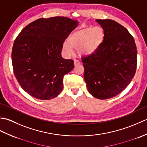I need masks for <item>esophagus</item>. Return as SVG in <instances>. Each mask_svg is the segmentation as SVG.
I'll list each match as a JSON object with an SVG mask.
<instances>
[{
    "mask_svg": "<svg viewBox=\"0 0 147 147\" xmlns=\"http://www.w3.org/2000/svg\"><path fill=\"white\" fill-rule=\"evenodd\" d=\"M74 65H75V66H76V65L80 64V62L79 61H78V60H74Z\"/></svg>",
    "mask_w": 147,
    "mask_h": 147,
    "instance_id": "1",
    "label": "esophagus"
}]
</instances>
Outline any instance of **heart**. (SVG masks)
Instances as JSON below:
<instances>
[{
  "mask_svg": "<svg viewBox=\"0 0 147 147\" xmlns=\"http://www.w3.org/2000/svg\"><path fill=\"white\" fill-rule=\"evenodd\" d=\"M105 38V32L101 26L85 27L72 33L63 45V51L70 55L73 48L77 49L80 56L84 57L94 55L100 48Z\"/></svg>",
  "mask_w": 147,
  "mask_h": 147,
  "instance_id": "1",
  "label": "heart"
}]
</instances>
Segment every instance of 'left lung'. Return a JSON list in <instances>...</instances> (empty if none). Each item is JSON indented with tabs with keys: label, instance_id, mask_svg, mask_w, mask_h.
Instances as JSON below:
<instances>
[{
	"label": "left lung",
	"instance_id": "1",
	"mask_svg": "<svg viewBox=\"0 0 147 147\" xmlns=\"http://www.w3.org/2000/svg\"><path fill=\"white\" fill-rule=\"evenodd\" d=\"M105 38L94 55L82 59L84 79L95 98L114 97L125 89L135 76L137 49L135 40L121 24L111 20H96Z\"/></svg>",
	"mask_w": 147,
	"mask_h": 147
}]
</instances>
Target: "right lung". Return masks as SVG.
I'll return each instance as SVG.
<instances>
[{"label":"right lung","instance_id":"1","mask_svg":"<svg viewBox=\"0 0 147 147\" xmlns=\"http://www.w3.org/2000/svg\"><path fill=\"white\" fill-rule=\"evenodd\" d=\"M79 21L65 17L40 18L27 25L16 38L12 63L21 87L33 97L50 100L63 89L65 74L74 61L62 57L63 43Z\"/></svg>","mask_w":147,"mask_h":147}]
</instances>
